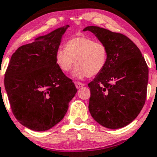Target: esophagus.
I'll return each instance as SVG.
<instances>
[{
    "mask_svg": "<svg viewBox=\"0 0 157 157\" xmlns=\"http://www.w3.org/2000/svg\"><path fill=\"white\" fill-rule=\"evenodd\" d=\"M75 86H76V88H77V89H80L81 87L84 86H85V84L82 83V82H75Z\"/></svg>",
    "mask_w": 157,
    "mask_h": 157,
    "instance_id": "34e87169",
    "label": "esophagus"
}]
</instances>
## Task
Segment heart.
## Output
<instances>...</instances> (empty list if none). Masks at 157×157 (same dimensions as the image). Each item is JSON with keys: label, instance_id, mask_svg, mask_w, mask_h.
Listing matches in <instances>:
<instances>
[{"label": "heart", "instance_id": "heart-1", "mask_svg": "<svg viewBox=\"0 0 157 157\" xmlns=\"http://www.w3.org/2000/svg\"><path fill=\"white\" fill-rule=\"evenodd\" d=\"M108 57L107 48L104 43L85 36L71 38L65 44V48H59L55 53L56 65L65 73L69 72L76 63L72 75L80 80L101 73Z\"/></svg>", "mask_w": 157, "mask_h": 157}]
</instances>
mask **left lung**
Listing matches in <instances>:
<instances>
[{"label":"left lung","instance_id":"obj_1","mask_svg":"<svg viewBox=\"0 0 157 157\" xmlns=\"http://www.w3.org/2000/svg\"><path fill=\"white\" fill-rule=\"evenodd\" d=\"M109 53L104 69L89 83V109L98 124L109 129L124 127L135 119L145 103L148 68L139 48L123 34L89 26Z\"/></svg>","mask_w":157,"mask_h":157}]
</instances>
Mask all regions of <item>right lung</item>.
Masks as SVG:
<instances>
[{"label":"right lung","instance_id":"obj_1","mask_svg":"<svg viewBox=\"0 0 157 157\" xmlns=\"http://www.w3.org/2000/svg\"><path fill=\"white\" fill-rule=\"evenodd\" d=\"M68 27L56 29L18 48L5 73L4 86L13 115L32 130L45 131L57 124L77 92L55 61Z\"/></svg>","mask_w":157,"mask_h":157}]
</instances>
